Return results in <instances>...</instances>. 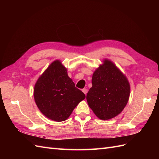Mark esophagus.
Returning <instances> with one entry per match:
<instances>
[{
    "label": "esophagus",
    "mask_w": 159,
    "mask_h": 159,
    "mask_svg": "<svg viewBox=\"0 0 159 159\" xmlns=\"http://www.w3.org/2000/svg\"><path fill=\"white\" fill-rule=\"evenodd\" d=\"M82 91L84 93L85 95H86V94H87V93H88V89L87 88H84L82 89Z\"/></svg>",
    "instance_id": "34e87169"
}]
</instances>
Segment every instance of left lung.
<instances>
[{
  "label": "left lung",
  "instance_id": "obj_1",
  "mask_svg": "<svg viewBox=\"0 0 159 159\" xmlns=\"http://www.w3.org/2000/svg\"><path fill=\"white\" fill-rule=\"evenodd\" d=\"M91 83L86 99L96 116L105 121L121 113L128 103L131 88L126 75L112 61L103 60L93 72Z\"/></svg>",
  "mask_w": 159,
  "mask_h": 159
}]
</instances>
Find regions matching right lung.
Returning a JSON list of instances; mask_svg holds the SVG:
<instances>
[{
  "label": "right lung",
  "instance_id": "1",
  "mask_svg": "<svg viewBox=\"0 0 159 159\" xmlns=\"http://www.w3.org/2000/svg\"><path fill=\"white\" fill-rule=\"evenodd\" d=\"M34 98L40 112L52 121L68 119L85 94L75 88L67 68L56 60L38 78L34 88Z\"/></svg>",
  "mask_w": 159,
  "mask_h": 159
}]
</instances>
